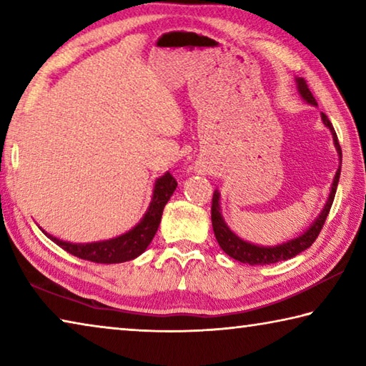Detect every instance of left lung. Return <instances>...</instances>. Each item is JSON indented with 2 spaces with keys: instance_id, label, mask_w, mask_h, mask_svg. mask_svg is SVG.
<instances>
[{
  "instance_id": "1",
  "label": "left lung",
  "mask_w": 366,
  "mask_h": 366,
  "mask_svg": "<svg viewBox=\"0 0 366 366\" xmlns=\"http://www.w3.org/2000/svg\"><path fill=\"white\" fill-rule=\"evenodd\" d=\"M295 82H297V89H299V94L303 100L310 104H313V107H317V100H315L312 92H310L305 80H303L302 77H297ZM321 121H323L325 126L331 131L334 147H336L339 159H340V163H342V150H340L337 135H336V131H334L331 121L327 119V116L325 113H321ZM339 176H340V166L336 171V176H334L331 192H330V197H327L326 205L323 207V209H321L318 218L312 222V226H310L305 232L300 234L299 237L290 239V240H287V242H282V244L274 245V247L255 245V244H250V242H247V240H242L240 237H237V235H235L231 229L227 227L224 219H222L221 207H219L221 194L218 190H214L213 203H212V222H213V231L216 235V240H218L219 247L231 258L237 259V262H240V263H249L252 266L253 264L277 263V262H282V259H289V258H294L295 255H299V253L307 250L308 247L312 245L315 240H317L318 234L321 232V229H323L325 221L327 218V214H330V209H331V205L334 202V195H336Z\"/></svg>"
}]
</instances>
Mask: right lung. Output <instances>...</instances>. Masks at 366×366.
I'll return each mask as SVG.
<instances>
[{
    "label": "right lung",
    "mask_w": 366,
    "mask_h": 366,
    "mask_svg": "<svg viewBox=\"0 0 366 366\" xmlns=\"http://www.w3.org/2000/svg\"><path fill=\"white\" fill-rule=\"evenodd\" d=\"M176 187L177 182L176 179L171 176V172H166L164 176L157 179V181H154L150 207H148L144 218L140 219L137 226L132 227L131 231H127L126 234L119 235V237L92 244H72L53 237V235H49L45 231L43 232H45L46 237L51 239L54 244L59 245L61 249L77 258L104 264L129 262V259H134L142 255V253L147 250V247L150 245L154 234L158 231L164 205L168 203Z\"/></svg>",
    "instance_id": "right-lung-1"
}]
</instances>
